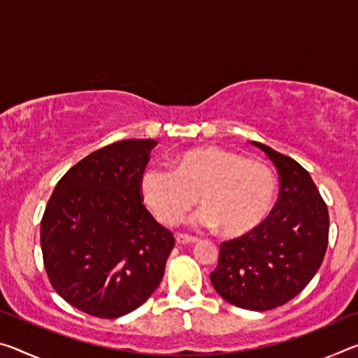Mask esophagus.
<instances>
[{
	"instance_id": "1",
	"label": "esophagus",
	"mask_w": 358,
	"mask_h": 358,
	"mask_svg": "<svg viewBox=\"0 0 358 358\" xmlns=\"http://www.w3.org/2000/svg\"><path fill=\"white\" fill-rule=\"evenodd\" d=\"M175 240H177V243H180V245L196 243V241H197L196 237H191V235H185V234H177V235H175Z\"/></svg>"
}]
</instances>
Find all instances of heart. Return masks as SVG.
I'll list each match as a JSON object with an SVG mask.
<instances>
[{
    "mask_svg": "<svg viewBox=\"0 0 358 358\" xmlns=\"http://www.w3.org/2000/svg\"><path fill=\"white\" fill-rule=\"evenodd\" d=\"M172 167H148L141 178L145 203L166 226L183 220L199 197L203 208L196 217L199 226L241 237L259 227L273 207L276 178L262 161L217 147H197L175 156Z\"/></svg>",
    "mask_w": 358,
    "mask_h": 358,
    "instance_id": "obj_1",
    "label": "heart"
}]
</instances>
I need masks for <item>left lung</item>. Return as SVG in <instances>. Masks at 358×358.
I'll use <instances>...</instances> for the list:
<instances>
[{
    "mask_svg": "<svg viewBox=\"0 0 358 358\" xmlns=\"http://www.w3.org/2000/svg\"><path fill=\"white\" fill-rule=\"evenodd\" d=\"M280 173V196L252 232L224 241L211 284L243 310H273L308 286L329 245V210L305 169L292 157L252 142Z\"/></svg>",
    "mask_w": 358,
    "mask_h": 358,
    "instance_id": "1",
    "label": "left lung"
}]
</instances>
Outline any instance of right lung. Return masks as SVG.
Wrapping results in <instances>:
<instances>
[{"instance_id":"right-lung-1","label":"right lung","mask_w":358,"mask_h":358,"mask_svg":"<svg viewBox=\"0 0 358 358\" xmlns=\"http://www.w3.org/2000/svg\"><path fill=\"white\" fill-rule=\"evenodd\" d=\"M156 147L128 138L93 151L58 181L41 221L48 280L77 310L117 319L150 299L173 250L145 208L141 178Z\"/></svg>"}]
</instances>
